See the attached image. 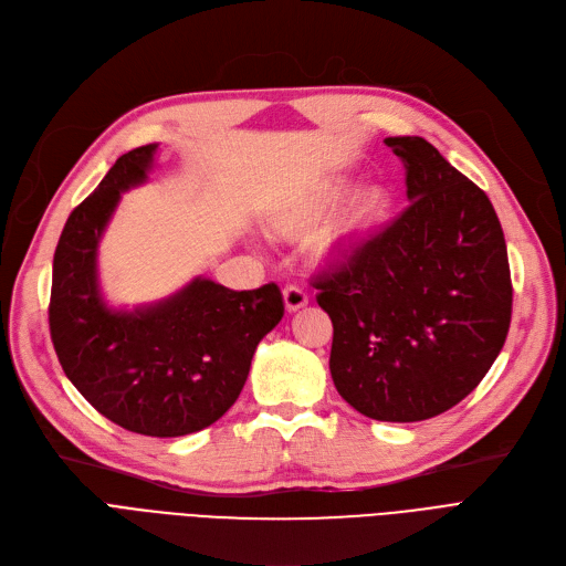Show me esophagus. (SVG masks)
<instances>
[{
    "mask_svg": "<svg viewBox=\"0 0 566 566\" xmlns=\"http://www.w3.org/2000/svg\"><path fill=\"white\" fill-rule=\"evenodd\" d=\"M282 293H284V305H286L289 312H298L301 307L307 305V291L296 286V284L284 286Z\"/></svg>",
    "mask_w": 566,
    "mask_h": 566,
    "instance_id": "obj_1",
    "label": "esophagus"
}]
</instances>
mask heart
Listing matches in <instances>:
<instances>
[{
    "label": "heart",
    "instance_id": "1",
    "mask_svg": "<svg viewBox=\"0 0 566 566\" xmlns=\"http://www.w3.org/2000/svg\"><path fill=\"white\" fill-rule=\"evenodd\" d=\"M352 191L349 178H328L318 185L305 199L296 201L293 206L284 208L277 217L275 224L280 231L298 233L316 227L344 201V196ZM390 208L388 191L379 185H365L356 189L344 206L339 208V214L331 231V244L342 242H356L365 238L386 217Z\"/></svg>",
    "mask_w": 566,
    "mask_h": 566
}]
</instances>
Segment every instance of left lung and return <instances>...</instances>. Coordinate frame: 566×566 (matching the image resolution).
Returning <instances> with one entry per match:
<instances>
[{"label":"left lung","mask_w":566,"mask_h":566,"mask_svg":"<svg viewBox=\"0 0 566 566\" xmlns=\"http://www.w3.org/2000/svg\"><path fill=\"white\" fill-rule=\"evenodd\" d=\"M409 208L314 280L333 322L331 375L367 419L426 421L455 407L500 356L511 273L493 203L421 136L384 140Z\"/></svg>","instance_id":"1"}]
</instances>
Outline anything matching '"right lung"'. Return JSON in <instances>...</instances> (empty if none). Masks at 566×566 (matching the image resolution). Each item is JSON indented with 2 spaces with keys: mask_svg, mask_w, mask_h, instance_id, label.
Instances as JSON below:
<instances>
[{
  "mask_svg": "<svg viewBox=\"0 0 566 566\" xmlns=\"http://www.w3.org/2000/svg\"><path fill=\"white\" fill-rule=\"evenodd\" d=\"M157 147L122 155L69 214L48 322L64 375L96 411L129 432L182 437L212 426L238 400L256 344L280 324L284 301L275 282L231 291L196 277L134 312L106 305L96 250L122 191L147 180Z\"/></svg>",
  "mask_w": 566,
  "mask_h": 566,
  "instance_id": "1",
  "label": "right lung"
}]
</instances>
